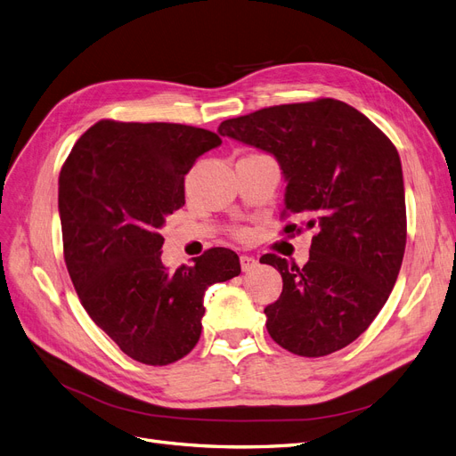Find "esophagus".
Here are the masks:
<instances>
[{
	"mask_svg": "<svg viewBox=\"0 0 456 456\" xmlns=\"http://www.w3.org/2000/svg\"><path fill=\"white\" fill-rule=\"evenodd\" d=\"M257 265H259V261H257L256 257H251V256H240V268H242V273L256 271Z\"/></svg>",
	"mask_w": 456,
	"mask_h": 456,
	"instance_id": "34e87169",
	"label": "esophagus"
}]
</instances>
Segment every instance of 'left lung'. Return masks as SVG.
I'll return each mask as SVG.
<instances>
[{
  "label": "left lung",
  "mask_w": 456,
  "mask_h": 456,
  "mask_svg": "<svg viewBox=\"0 0 456 456\" xmlns=\"http://www.w3.org/2000/svg\"><path fill=\"white\" fill-rule=\"evenodd\" d=\"M217 131L273 154L288 180L281 217L298 214L317 229L305 266L276 254L259 259L283 280L280 298L265 308L268 334L300 357L349 346L389 298L406 249L395 144L362 112L330 97L266 107Z\"/></svg>",
  "instance_id": "obj_1"
}]
</instances>
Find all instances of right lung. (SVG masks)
Here are the masks:
<instances>
[{
  "label": "right lung",
  "instance_id": "add662e5",
  "mask_svg": "<svg viewBox=\"0 0 456 456\" xmlns=\"http://www.w3.org/2000/svg\"><path fill=\"white\" fill-rule=\"evenodd\" d=\"M219 144L216 133L193 126L101 120L61 167L58 208L75 291L94 323L142 364L188 355L205 291L240 274L227 248H210L175 273L161 263L159 227L183 207V176Z\"/></svg>",
  "mask_w": 456,
  "mask_h": 456
}]
</instances>
